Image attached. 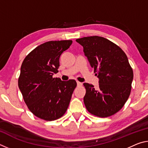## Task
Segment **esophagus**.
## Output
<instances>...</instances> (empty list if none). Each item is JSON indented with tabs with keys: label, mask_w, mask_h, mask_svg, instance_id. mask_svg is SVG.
<instances>
[{
	"label": "esophagus",
	"mask_w": 148,
	"mask_h": 148,
	"mask_svg": "<svg viewBox=\"0 0 148 148\" xmlns=\"http://www.w3.org/2000/svg\"><path fill=\"white\" fill-rule=\"evenodd\" d=\"M77 86H82V83H81V82H77Z\"/></svg>",
	"instance_id": "1"
}]
</instances>
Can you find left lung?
Listing matches in <instances>:
<instances>
[{
    "mask_svg": "<svg viewBox=\"0 0 148 148\" xmlns=\"http://www.w3.org/2000/svg\"><path fill=\"white\" fill-rule=\"evenodd\" d=\"M84 47L89 64L99 79V88L84 83V102L95 116L106 117L122 108L131 93L133 71L125 52L103 37L92 36L76 40Z\"/></svg>",
    "mask_w": 148,
    "mask_h": 148,
    "instance_id": "obj_1",
    "label": "left lung"
}]
</instances>
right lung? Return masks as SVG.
I'll return each mask as SVG.
<instances>
[{
	"mask_svg": "<svg viewBox=\"0 0 148 148\" xmlns=\"http://www.w3.org/2000/svg\"><path fill=\"white\" fill-rule=\"evenodd\" d=\"M72 40L49 41L27 55L22 62L18 86L32 114L46 121L60 118L66 112L77 86L74 79L62 81L58 72L59 58Z\"/></svg>",
	"mask_w": 148,
	"mask_h": 148,
	"instance_id": "add662e5",
	"label": "right lung"
}]
</instances>
